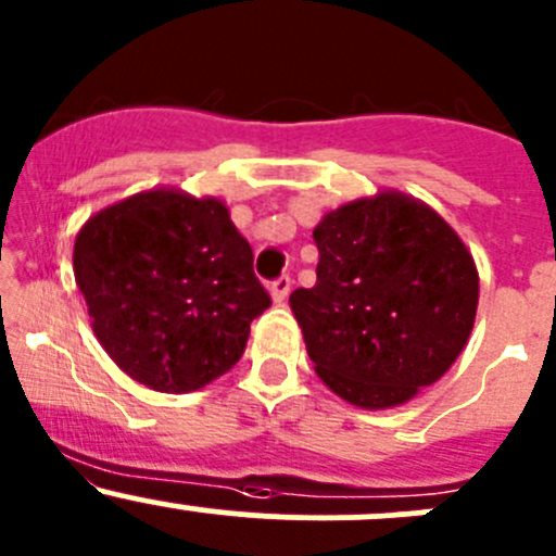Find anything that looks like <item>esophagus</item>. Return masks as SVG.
Masks as SVG:
<instances>
[{"label":"esophagus","mask_w":556,"mask_h":556,"mask_svg":"<svg viewBox=\"0 0 556 556\" xmlns=\"http://www.w3.org/2000/svg\"><path fill=\"white\" fill-rule=\"evenodd\" d=\"M290 288H293V279H290L288 274H282V277H277L271 282V298L277 303H285V301H288V295H290Z\"/></svg>","instance_id":"1"}]
</instances>
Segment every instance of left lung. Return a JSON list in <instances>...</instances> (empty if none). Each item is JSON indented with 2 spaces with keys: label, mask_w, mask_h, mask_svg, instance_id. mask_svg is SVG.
Returning a JSON list of instances; mask_svg holds the SVG:
<instances>
[{
  "label": "left lung",
  "mask_w": 556,
  "mask_h": 556,
  "mask_svg": "<svg viewBox=\"0 0 556 556\" xmlns=\"http://www.w3.org/2000/svg\"><path fill=\"white\" fill-rule=\"evenodd\" d=\"M317 285L290 306L323 381L381 410L440 381L475 327L479 277L440 215L396 191L332 210L314 229Z\"/></svg>",
  "instance_id": "left-lung-1"
}]
</instances>
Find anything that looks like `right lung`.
I'll use <instances>...</instances> for the list:
<instances>
[{"label":"right lung","mask_w":556,"mask_h":556,"mask_svg":"<svg viewBox=\"0 0 556 556\" xmlns=\"http://www.w3.org/2000/svg\"><path fill=\"white\" fill-rule=\"evenodd\" d=\"M74 277L111 359L167 394L231 370L271 306L226 204L170 189L92 215L74 242Z\"/></svg>","instance_id":"right-lung-1"}]
</instances>
